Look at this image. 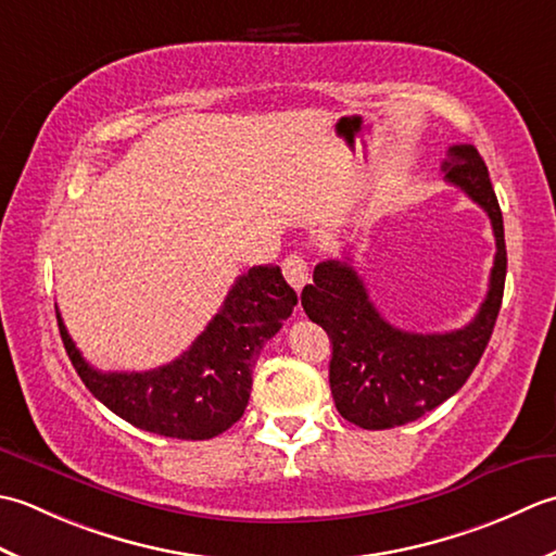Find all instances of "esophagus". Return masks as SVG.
Returning <instances> with one entry per match:
<instances>
[{"mask_svg":"<svg viewBox=\"0 0 556 556\" xmlns=\"http://www.w3.org/2000/svg\"><path fill=\"white\" fill-rule=\"evenodd\" d=\"M282 276L290 282L294 290H302L309 280V266L304 262L302 254H290L286 262H282Z\"/></svg>","mask_w":556,"mask_h":556,"instance_id":"34e87169","label":"esophagus"}]
</instances>
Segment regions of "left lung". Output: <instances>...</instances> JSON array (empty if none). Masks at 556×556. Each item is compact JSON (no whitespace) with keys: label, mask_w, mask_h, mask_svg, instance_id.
<instances>
[{"label":"left lung","mask_w":556,"mask_h":556,"mask_svg":"<svg viewBox=\"0 0 556 556\" xmlns=\"http://www.w3.org/2000/svg\"><path fill=\"white\" fill-rule=\"evenodd\" d=\"M441 169L490 215L496 254L490 290L475 319L448 333H410L391 326L369 300L365 282L348 262H321L302 290V307L333 343L328 381L338 413L362 429L413 422L451 399L490 343L502 309L506 242L500 201L478 149L451 146Z\"/></svg>","instance_id":"1"}]
</instances>
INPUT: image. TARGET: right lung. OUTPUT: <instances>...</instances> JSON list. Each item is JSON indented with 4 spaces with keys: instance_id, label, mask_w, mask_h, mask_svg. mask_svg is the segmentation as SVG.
<instances>
[{
    "instance_id": "obj_1",
    "label": "right lung",
    "mask_w": 556,
    "mask_h": 556,
    "mask_svg": "<svg viewBox=\"0 0 556 556\" xmlns=\"http://www.w3.org/2000/svg\"><path fill=\"white\" fill-rule=\"evenodd\" d=\"M298 294L278 266L235 280L218 314L182 355L149 371H100L78 353L56 312L62 343L96 399L129 425L173 439H213L240 420L266 341L292 314Z\"/></svg>"
}]
</instances>
